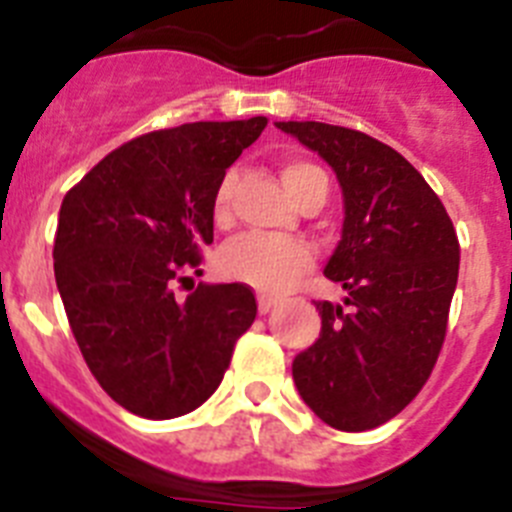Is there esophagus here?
<instances>
[{
	"mask_svg": "<svg viewBox=\"0 0 512 512\" xmlns=\"http://www.w3.org/2000/svg\"><path fill=\"white\" fill-rule=\"evenodd\" d=\"M279 305V297H271V295H259V312H269L271 307Z\"/></svg>",
	"mask_w": 512,
	"mask_h": 512,
	"instance_id": "34e87169",
	"label": "esophagus"
}]
</instances>
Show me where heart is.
Returning a JSON list of instances; mask_svg holds the SVG:
<instances>
[{"mask_svg": "<svg viewBox=\"0 0 512 512\" xmlns=\"http://www.w3.org/2000/svg\"><path fill=\"white\" fill-rule=\"evenodd\" d=\"M282 179L287 184L289 194L297 202H305L312 194H328V176L320 166L310 161H287L282 166ZM235 189V171L220 179L212 197V220L217 225H228L233 220L230 200ZM310 246L302 241H279L269 235L248 233L228 243L220 256V269L225 277L235 282L248 284L259 292H284L312 266Z\"/></svg>", "mask_w": 512, "mask_h": 512, "instance_id": "1", "label": "heart"}]
</instances>
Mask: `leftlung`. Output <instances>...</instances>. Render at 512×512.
Returning <instances> with one entry per match:
<instances>
[{"mask_svg":"<svg viewBox=\"0 0 512 512\" xmlns=\"http://www.w3.org/2000/svg\"><path fill=\"white\" fill-rule=\"evenodd\" d=\"M336 171L343 233L325 266L343 305L315 302L320 338L292 361L302 400L338 431H372L415 400L441 354L459 238L420 171L361 130L277 122Z\"/></svg>","mask_w":512,"mask_h":512,"instance_id":"left-lung-1","label":"left lung"}]
</instances>
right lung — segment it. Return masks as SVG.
<instances>
[{
  "label": "right lung",
  "instance_id": "right-lung-1",
  "mask_svg": "<svg viewBox=\"0 0 512 512\" xmlns=\"http://www.w3.org/2000/svg\"><path fill=\"white\" fill-rule=\"evenodd\" d=\"M264 128L251 117L153 130L63 197L53 271L71 333L99 387L140 418L200 408L256 320L251 287H194L192 274L212 243L217 184Z\"/></svg>",
  "mask_w": 512,
  "mask_h": 512
}]
</instances>
